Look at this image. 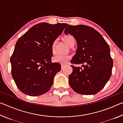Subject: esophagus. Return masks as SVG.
<instances>
[{
	"instance_id": "obj_1",
	"label": "esophagus",
	"mask_w": 123,
	"mask_h": 123,
	"mask_svg": "<svg viewBox=\"0 0 123 123\" xmlns=\"http://www.w3.org/2000/svg\"><path fill=\"white\" fill-rule=\"evenodd\" d=\"M66 67V65H64V64H61V68H62V69H63L64 68V67Z\"/></svg>"
}]
</instances>
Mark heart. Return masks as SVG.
I'll use <instances>...</instances> for the list:
<instances>
[{"label":"heart","mask_w":123,"mask_h":123,"mask_svg":"<svg viewBox=\"0 0 123 123\" xmlns=\"http://www.w3.org/2000/svg\"><path fill=\"white\" fill-rule=\"evenodd\" d=\"M66 42L69 47H71L72 45L75 44V40L73 36L68 35L64 37ZM57 43V39L54 41L51 45V51L53 53H55V47ZM71 56L68 55H61V54H57L53 57V61L56 63H59L61 64H66L69 61Z\"/></svg>","instance_id":"obj_1"}]
</instances>
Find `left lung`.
I'll use <instances>...</instances> for the list:
<instances>
[{"label":"left lung","instance_id":"left-lung-1","mask_svg":"<svg viewBox=\"0 0 123 123\" xmlns=\"http://www.w3.org/2000/svg\"><path fill=\"white\" fill-rule=\"evenodd\" d=\"M64 32L72 35L78 45L71 62L81 64L82 67L72 66L73 72L69 75L70 86L79 94H97L111 76L113 62L109 45L98 31L85 25H69Z\"/></svg>","mask_w":123,"mask_h":123}]
</instances>
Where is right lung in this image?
Masks as SVG:
<instances>
[{"label":"right lung","instance_id":"1","mask_svg":"<svg viewBox=\"0 0 123 123\" xmlns=\"http://www.w3.org/2000/svg\"><path fill=\"white\" fill-rule=\"evenodd\" d=\"M40 23L18 39L10 59L11 74L18 88L35 97L48 91L54 78L61 70L59 63H52L51 45L68 25Z\"/></svg>","mask_w":123,"mask_h":123}]
</instances>
